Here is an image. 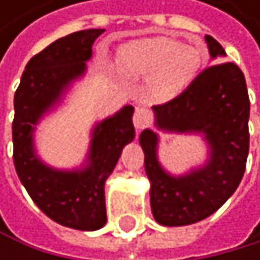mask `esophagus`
Instances as JSON below:
<instances>
[{"mask_svg": "<svg viewBox=\"0 0 260 260\" xmlns=\"http://www.w3.org/2000/svg\"><path fill=\"white\" fill-rule=\"evenodd\" d=\"M133 121H134V126L137 131H140V129L149 126V123H151V112L145 107H137L134 112V117H133Z\"/></svg>", "mask_w": 260, "mask_h": 260, "instance_id": "1", "label": "esophagus"}]
</instances>
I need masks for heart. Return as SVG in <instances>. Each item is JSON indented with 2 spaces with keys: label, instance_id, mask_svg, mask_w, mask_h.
Segmentation results:
<instances>
[{
  "label": "heart",
  "instance_id": "b5f03b06",
  "mask_svg": "<svg viewBox=\"0 0 260 260\" xmlns=\"http://www.w3.org/2000/svg\"><path fill=\"white\" fill-rule=\"evenodd\" d=\"M117 60L124 75L149 79V95L156 101L167 103L178 98L195 82L206 63V53L200 46L156 37L126 43Z\"/></svg>",
  "mask_w": 260,
  "mask_h": 260
}]
</instances>
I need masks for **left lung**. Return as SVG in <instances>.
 Returning <instances> with one entry per match:
<instances>
[{"label":"left lung","instance_id":"left-lung-1","mask_svg":"<svg viewBox=\"0 0 260 260\" xmlns=\"http://www.w3.org/2000/svg\"><path fill=\"white\" fill-rule=\"evenodd\" d=\"M206 43L212 60L226 57L211 36ZM154 126L167 134L201 136L207 159L184 175H172L159 160V134L143 129L139 142L151 182L149 201L162 226H185L217 212L239 187L249 149V98L242 70L231 62L206 68L178 98L153 106Z\"/></svg>","mask_w":260,"mask_h":260}]
</instances>
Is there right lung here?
Listing matches in <instances>:
<instances>
[{"mask_svg":"<svg viewBox=\"0 0 260 260\" xmlns=\"http://www.w3.org/2000/svg\"><path fill=\"white\" fill-rule=\"evenodd\" d=\"M104 29H85L57 39L27 62L14 96V164L29 197L56 223L96 231L106 224L104 184L136 137L133 106L98 121L84 164L60 170L40 159L34 143L40 120L62 103L76 81L84 78L92 46Z\"/></svg>","mask_w":260,"mask_h":260,"instance_id":"add662e5","label":"right lung"}]
</instances>
